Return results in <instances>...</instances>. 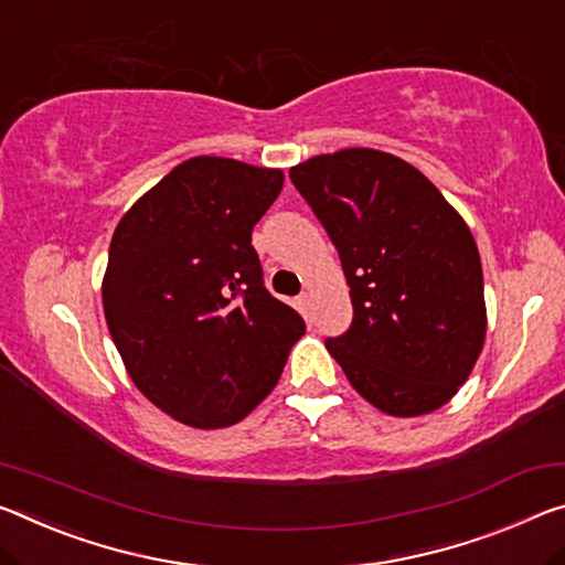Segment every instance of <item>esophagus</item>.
<instances>
[{"mask_svg": "<svg viewBox=\"0 0 565 565\" xmlns=\"http://www.w3.org/2000/svg\"><path fill=\"white\" fill-rule=\"evenodd\" d=\"M299 307L301 309H309L311 307V291H303L299 297Z\"/></svg>", "mask_w": 565, "mask_h": 565, "instance_id": "34e87169", "label": "esophagus"}]
</instances>
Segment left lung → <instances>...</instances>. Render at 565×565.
Wrapping results in <instances>:
<instances>
[{
    "instance_id": "obj_1",
    "label": "left lung",
    "mask_w": 565,
    "mask_h": 565,
    "mask_svg": "<svg viewBox=\"0 0 565 565\" xmlns=\"http://www.w3.org/2000/svg\"><path fill=\"white\" fill-rule=\"evenodd\" d=\"M289 175L337 246L352 297V327L327 339L329 354L384 415L440 409L488 329L468 223L415 166L382 150L315 156Z\"/></svg>"
}]
</instances>
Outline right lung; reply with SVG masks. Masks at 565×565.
<instances>
[{"label": "right lung", "mask_w": 565, "mask_h": 565, "mask_svg": "<svg viewBox=\"0 0 565 565\" xmlns=\"http://www.w3.org/2000/svg\"><path fill=\"white\" fill-rule=\"evenodd\" d=\"M281 188L279 168L195 156L142 193L113 234L107 329L136 387L188 427L241 423L307 331L266 291L250 246Z\"/></svg>", "instance_id": "add662e5"}]
</instances>
